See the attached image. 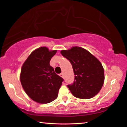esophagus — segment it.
Segmentation results:
<instances>
[{
	"label": "esophagus",
	"mask_w": 127,
	"mask_h": 127,
	"mask_svg": "<svg viewBox=\"0 0 127 127\" xmlns=\"http://www.w3.org/2000/svg\"><path fill=\"white\" fill-rule=\"evenodd\" d=\"M60 76H61V77H63V76H64V75H63V73H60Z\"/></svg>",
	"instance_id": "obj_1"
}]
</instances>
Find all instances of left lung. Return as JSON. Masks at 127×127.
I'll list each match as a JSON object with an SVG mask.
<instances>
[{"label":"left lung","instance_id":"8db88e82","mask_svg":"<svg viewBox=\"0 0 127 127\" xmlns=\"http://www.w3.org/2000/svg\"><path fill=\"white\" fill-rule=\"evenodd\" d=\"M61 54L72 64L74 81L67 85L74 96L90 99L95 96L103 86L105 76L101 63L89 51L80 47L62 50Z\"/></svg>","mask_w":127,"mask_h":127}]
</instances>
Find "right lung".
Listing matches in <instances>:
<instances>
[{
    "instance_id": "add662e5",
    "label": "right lung",
    "mask_w": 127,
    "mask_h": 127,
    "mask_svg": "<svg viewBox=\"0 0 127 127\" xmlns=\"http://www.w3.org/2000/svg\"><path fill=\"white\" fill-rule=\"evenodd\" d=\"M57 50L41 47L32 52L21 70L20 81L30 98L39 103H48L58 97L64 79L50 65Z\"/></svg>"
}]
</instances>
